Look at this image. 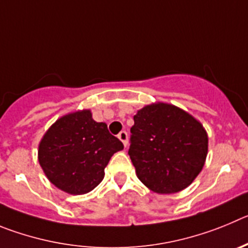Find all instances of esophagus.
<instances>
[{
    "label": "esophagus",
    "mask_w": 248,
    "mask_h": 248,
    "mask_svg": "<svg viewBox=\"0 0 248 248\" xmlns=\"http://www.w3.org/2000/svg\"><path fill=\"white\" fill-rule=\"evenodd\" d=\"M117 137L120 138V140H122L124 146L126 147L127 146V140H128V133H127L126 131H121V132L119 133V136H117Z\"/></svg>",
    "instance_id": "34e87169"
}]
</instances>
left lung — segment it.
I'll return each mask as SVG.
<instances>
[{
    "label": "left lung",
    "instance_id": "obj_1",
    "mask_svg": "<svg viewBox=\"0 0 248 248\" xmlns=\"http://www.w3.org/2000/svg\"><path fill=\"white\" fill-rule=\"evenodd\" d=\"M128 155L147 188L171 194L191 184L207 155V135L188 112L168 104L148 105L133 117Z\"/></svg>",
    "mask_w": 248,
    "mask_h": 248
}]
</instances>
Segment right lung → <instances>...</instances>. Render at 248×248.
<instances>
[{
  "label": "right lung",
  "mask_w": 248,
  "mask_h": 248,
  "mask_svg": "<svg viewBox=\"0 0 248 248\" xmlns=\"http://www.w3.org/2000/svg\"><path fill=\"white\" fill-rule=\"evenodd\" d=\"M124 149L108 124L93 121L89 110L63 116L46 131L38 159L48 179L62 190L80 195L102 182L113 153Z\"/></svg>",
  "instance_id": "right-lung-1"
}]
</instances>
